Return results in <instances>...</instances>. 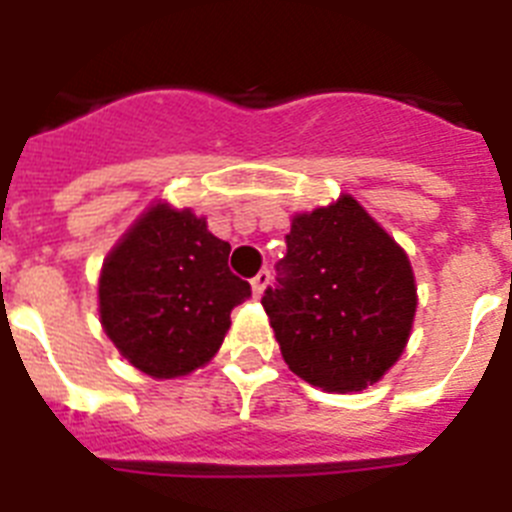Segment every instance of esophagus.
<instances>
[{
  "instance_id": "obj_1",
  "label": "esophagus",
  "mask_w": 512,
  "mask_h": 512,
  "mask_svg": "<svg viewBox=\"0 0 512 512\" xmlns=\"http://www.w3.org/2000/svg\"><path fill=\"white\" fill-rule=\"evenodd\" d=\"M271 282V274L266 269H261L259 274H256V277L251 279V289H253V297H261L264 295V289H266V284Z\"/></svg>"
}]
</instances>
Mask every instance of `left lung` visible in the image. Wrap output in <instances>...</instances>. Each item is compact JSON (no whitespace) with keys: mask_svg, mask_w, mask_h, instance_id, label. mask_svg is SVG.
I'll list each match as a JSON object with an SVG mask.
<instances>
[{"mask_svg":"<svg viewBox=\"0 0 512 512\" xmlns=\"http://www.w3.org/2000/svg\"><path fill=\"white\" fill-rule=\"evenodd\" d=\"M277 284L261 305L287 366L325 392H359L400 359L415 318V279L400 246L364 207L297 215Z\"/></svg>","mask_w":512,"mask_h":512,"instance_id":"left-lung-1","label":"left lung"}]
</instances>
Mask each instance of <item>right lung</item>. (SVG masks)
<instances>
[{"label":"right lung","mask_w":512,"mask_h":512,"mask_svg":"<svg viewBox=\"0 0 512 512\" xmlns=\"http://www.w3.org/2000/svg\"><path fill=\"white\" fill-rule=\"evenodd\" d=\"M230 243L205 217L156 205L104 259L99 318L120 354L156 379L189 374L217 354L251 284L228 269Z\"/></svg>","instance_id":"1"}]
</instances>
